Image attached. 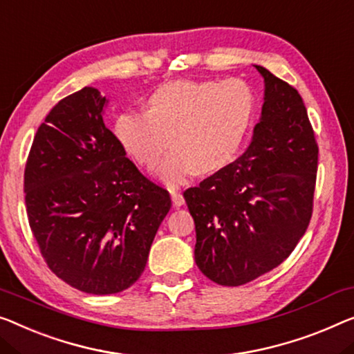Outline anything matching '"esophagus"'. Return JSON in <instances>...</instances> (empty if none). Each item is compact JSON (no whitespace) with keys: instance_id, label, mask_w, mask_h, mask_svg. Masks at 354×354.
<instances>
[{"instance_id":"34e87169","label":"esophagus","mask_w":354,"mask_h":354,"mask_svg":"<svg viewBox=\"0 0 354 354\" xmlns=\"http://www.w3.org/2000/svg\"><path fill=\"white\" fill-rule=\"evenodd\" d=\"M171 202H173V207H175V208L183 207V205H184V197H183V194H181V192H175V191H173V192H171Z\"/></svg>"}]
</instances>
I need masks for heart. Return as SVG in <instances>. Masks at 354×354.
Instances as JSON below:
<instances>
[{"label": "heart", "mask_w": 354, "mask_h": 354, "mask_svg": "<svg viewBox=\"0 0 354 354\" xmlns=\"http://www.w3.org/2000/svg\"><path fill=\"white\" fill-rule=\"evenodd\" d=\"M146 111H125L114 135L138 165L157 168V178L176 187L192 175L213 173L234 162L254 115L256 98L245 81L178 79L160 84L146 100Z\"/></svg>", "instance_id": "obj_1"}]
</instances>
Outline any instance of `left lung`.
I'll use <instances>...</instances> for the list:
<instances>
[{"mask_svg":"<svg viewBox=\"0 0 354 354\" xmlns=\"http://www.w3.org/2000/svg\"><path fill=\"white\" fill-rule=\"evenodd\" d=\"M263 104L248 149L184 192L195 223V263L211 281L240 286L294 251L312 218L318 146L288 82L256 65Z\"/></svg>","mask_w":354,"mask_h":354,"instance_id":"1","label":"left lung"}]
</instances>
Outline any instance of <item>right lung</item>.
<instances>
[{
  "label": "right lung",
  "mask_w": 354,
  "mask_h": 354,
  "mask_svg": "<svg viewBox=\"0 0 354 354\" xmlns=\"http://www.w3.org/2000/svg\"><path fill=\"white\" fill-rule=\"evenodd\" d=\"M108 98L84 87L55 104L25 167V203L41 254L87 294L130 288L143 273L170 194L146 179L104 127Z\"/></svg>",
  "instance_id": "add662e5"
}]
</instances>
